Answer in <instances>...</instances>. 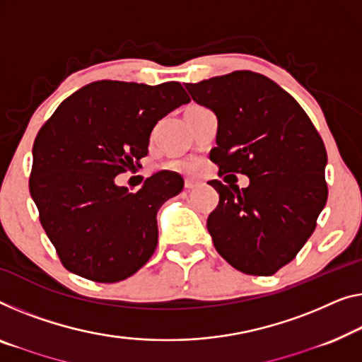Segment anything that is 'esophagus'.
<instances>
[{"label": "esophagus", "instance_id": "34e87169", "mask_svg": "<svg viewBox=\"0 0 362 362\" xmlns=\"http://www.w3.org/2000/svg\"><path fill=\"white\" fill-rule=\"evenodd\" d=\"M198 185V182L197 180H193V179H185V188L187 190H192V188H195Z\"/></svg>", "mask_w": 362, "mask_h": 362}]
</instances>
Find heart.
Wrapping results in <instances>:
<instances>
[{
    "label": "heart",
    "instance_id": "heart-1",
    "mask_svg": "<svg viewBox=\"0 0 362 362\" xmlns=\"http://www.w3.org/2000/svg\"><path fill=\"white\" fill-rule=\"evenodd\" d=\"M167 169H172L177 172H192L193 163H190V160H174V163L167 164Z\"/></svg>",
    "mask_w": 362,
    "mask_h": 362
}]
</instances>
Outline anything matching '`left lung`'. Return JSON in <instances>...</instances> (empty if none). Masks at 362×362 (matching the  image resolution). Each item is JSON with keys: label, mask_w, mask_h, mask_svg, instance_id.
<instances>
[{"label": "left lung", "mask_w": 362, "mask_h": 362, "mask_svg": "<svg viewBox=\"0 0 362 362\" xmlns=\"http://www.w3.org/2000/svg\"><path fill=\"white\" fill-rule=\"evenodd\" d=\"M218 117L209 159L219 174L249 177V187L211 180L219 204L208 233L221 257L242 273L269 276L293 260L325 208L327 151L291 94L253 71L185 84Z\"/></svg>", "instance_id": "left-lung-1"}]
</instances>
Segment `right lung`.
I'll use <instances>...</instances> for the list:
<instances>
[{"label": "right lung", "mask_w": 362, "mask_h": 362, "mask_svg": "<svg viewBox=\"0 0 362 362\" xmlns=\"http://www.w3.org/2000/svg\"><path fill=\"white\" fill-rule=\"evenodd\" d=\"M190 99L180 83L95 81L64 99L32 148L30 197L63 267L97 283H117L158 245L159 208L183 179L160 170L138 192L115 177L148 154L160 118Z\"/></svg>", "instance_id": "1"}]
</instances>
